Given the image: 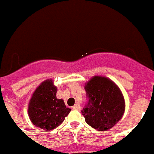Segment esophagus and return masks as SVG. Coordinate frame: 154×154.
<instances>
[{"label":"esophagus","mask_w":154,"mask_h":154,"mask_svg":"<svg viewBox=\"0 0 154 154\" xmlns=\"http://www.w3.org/2000/svg\"><path fill=\"white\" fill-rule=\"evenodd\" d=\"M80 106H79V103H76L75 105L73 107H72V109L73 110H80Z\"/></svg>","instance_id":"1"}]
</instances>
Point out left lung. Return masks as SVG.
<instances>
[{
	"mask_svg": "<svg viewBox=\"0 0 154 154\" xmlns=\"http://www.w3.org/2000/svg\"><path fill=\"white\" fill-rule=\"evenodd\" d=\"M85 90L87 103L82 114L86 122L99 131L113 127L125 110V101L118 86L107 78L94 76Z\"/></svg>",
	"mask_w": 154,
	"mask_h": 154,
	"instance_id": "left-lung-1",
	"label": "left lung"
}]
</instances>
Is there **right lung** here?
Wrapping results in <instances>:
<instances>
[{
	"mask_svg": "<svg viewBox=\"0 0 154 154\" xmlns=\"http://www.w3.org/2000/svg\"><path fill=\"white\" fill-rule=\"evenodd\" d=\"M56 91L52 81H44L36 88L28 104L30 120L43 130L56 129L71 110L63 100L56 98Z\"/></svg>",
	"mask_w": 154,
	"mask_h": 154,
	"instance_id": "1",
	"label": "right lung"
}]
</instances>
